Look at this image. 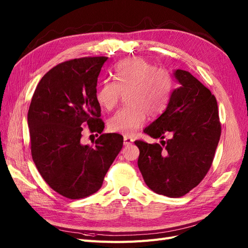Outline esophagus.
<instances>
[{"mask_svg":"<svg viewBox=\"0 0 248 248\" xmlns=\"http://www.w3.org/2000/svg\"><path fill=\"white\" fill-rule=\"evenodd\" d=\"M133 142V139L128 137V136H124V145L125 146H129Z\"/></svg>","mask_w":248,"mask_h":248,"instance_id":"obj_1","label":"esophagus"}]
</instances>
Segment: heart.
Segmentation results:
<instances>
[{"mask_svg":"<svg viewBox=\"0 0 248 248\" xmlns=\"http://www.w3.org/2000/svg\"><path fill=\"white\" fill-rule=\"evenodd\" d=\"M115 80L107 79L97 89L96 100L100 107L112 109L126 92L127 106L116 111L108 121L112 132L132 134L145 124L147 116L155 118L166 109L174 88L171 74L148 60L133 57L118 63Z\"/></svg>","mask_w":248,"mask_h":248,"instance_id":"1","label":"heart"}]
</instances>
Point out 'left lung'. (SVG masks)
Returning <instances> with one entry per match:
<instances>
[{"label":"left lung","instance_id":"obj_1","mask_svg":"<svg viewBox=\"0 0 248 248\" xmlns=\"http://www.w3.org/2000/svg\"><path fill=\"white\" fill-rule=\"evenodd\" d=\"M180 87L171 92L162 114L144 132L160 145L136 140L138 166L150 189L180 198L200 184L210 167L221 133L214 95L188 71L177 69ZM171 139L163 141L164 137Z\"/></svg>","mask_w":248,"mask_h":248}]
</instances>
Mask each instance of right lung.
Listing matches in <instances>:
<instances>
[{
	"instance_id": "1",
	"label": "right lung",
	"mask_w": 248,
	"mask_h": 248,
	"mask_svg": "<svg viewBox=\"0 0 248 248\" xmlns=\"http://www.w3.org/2000/svg\"><path fill=\"white\" fill-rule=\"evenodd\" d=\"M107 57L74 59L57 65L34 92L28 112L35 166L52 189L78 200L98 190L123 147L118 133H101L104 123L96 100L97 80ZM101 137L82 145V126Z\"/></svg>"
}]
</instances>
